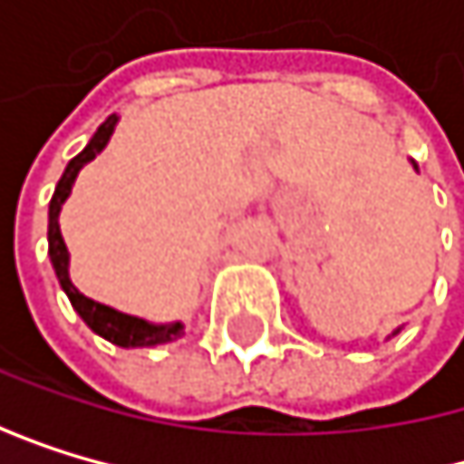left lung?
Masks as SVG:
<instances>
[{
  "instance_id": "obj_1",
  "label": "left lung",
  "mask_w": 464,
  "mask_h": 464,
  "mask_svg": "<svg viewBox=\"0 0 464 464\" xmlns=\"http://www.w3.org/2000/svg\"><path fill=\"white\" fill-rule=\"evenodd\" d=\"M412 167H415V172H418V164H415V161H412ZM398 331H401V328H395V331H392V336H395Z\"/></svg>"
}]
</instances>
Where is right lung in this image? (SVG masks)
Here are the masks:
<instances>
[{
	"instance_id": "1",
	"label": "right lung",
	"mask_w": 464,
	"mask_h": 464,
	"mask_svg": "<svg viewBox=\"0 0 464 464\" xmlns=\"http://www.w3.org/2000/svg\"><path fill=\"white\" fill-rule=\"evenodd\" d=\"M116 121L119 116L111 113L97 133L92 136V141L85 144V150L80 155H74L72 161L66 164L58 186H55V194H52L49 200V230H46V242H49V261L55 266V276H58V284L61 289L66 292V297L72 300L74 312L82 317V323L92 328L94 334H100L102 340L119 345V348H152V345H167V343H175L183 336V323L175 320V323H150V320H141V317H133V314H124L113 306H105V303H97L92 297H85L74 284H72V276H69V250H66V242L61 237V208L63 203L69 200L72 194V186L80 175V169L85 164H92L94 158L105 150V144L111 141L113 130H116Z\"/></svg>"
}]
</instances>
